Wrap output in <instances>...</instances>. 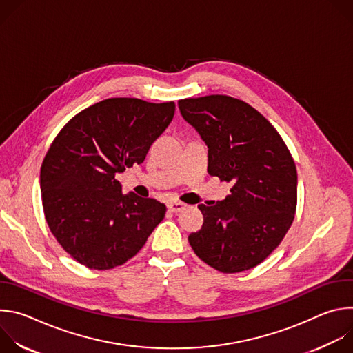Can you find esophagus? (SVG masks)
Masks as SVG:
<instances>
[{"mask_svg": "<svg viewBox=\"0 0 353 353\" xmlns=\"http://www.w3.org/2000/svg\"><path fill=\"white\" fill-rule=\"evenodd\" d=\"M185 204H183V203H180V201H170V203H168V208H169V211H172V212H174V214H177V212H181L183 210H185Z\"/></svg>", "mask_w": 353, "mask_h": 353, "instance_id": "34e87169", "label": "esophagus"}]
</instances>
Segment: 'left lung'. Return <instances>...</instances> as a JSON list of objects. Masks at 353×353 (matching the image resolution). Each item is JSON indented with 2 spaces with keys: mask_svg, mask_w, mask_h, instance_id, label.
<instances>
[{
  "mask_svg": "<svg viewBox=\"0 0 353 353\" xmlns=\"http://www.w3.org/2000/svg\"><path fill=\"white\" fill-rule=\"evenodd\" d=\"M177 105L208 146V173L233 183L223 201L198 205L204 225L188 236L190 245L221 272L254 268L294 218L297 173L290 152L271 123L243 100L211 94Z\"/></svg>",
  "mask_w": 353,
  "mask_h": 353,
  "instance_id": "obj_1",
  "label": "left lung"
}]
</instances>
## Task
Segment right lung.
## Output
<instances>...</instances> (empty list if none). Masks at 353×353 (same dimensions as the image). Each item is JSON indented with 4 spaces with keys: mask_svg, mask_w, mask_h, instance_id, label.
<instances>
[{
    "mask_svg": "<svg viewBox=\"0 0 353 353\" xmlns=\"http://www.w3.org/2000/svg\"><path fill=\"white\" fill-rule=\"evenodd\" d=\"M174 110V102L106 99L70 120L50 146L40 170L46 221L82 265L110 270L124 264L163 221L165 204L124 195L116 174L145 161Z\"/></svg>",
    "mask_w": 353,
    "mask_h": 353,
    "instance_id": "right-lung-1",
    "label": "right lung"
}]
</instances>
